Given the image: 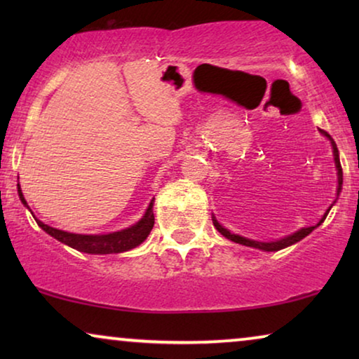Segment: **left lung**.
<instances>
[{
  "label": "left lung",
  "instance_id": "1",
  "mask_svg": "<svg viewBox=\"0 0 359 359\" xmlns=\"http://www.w3.org/2000/svg\"><path fill=\"white\" fill-rule=\"evenodd\" d=\"M320 132H322L323 135L327 137V139H330V142H332V147H333V155H335V165H337V170H338V194H340V191H341V184H343V171H341V165H340V156H338V149H337V144H335V142H333L332 137L328 135L325 130H322V129H320ZM328 210H330V209H328ZM328 210H327V212H325V215H323V219H322L320 222H318L317 225H320V224L323 222V220H325L327 214H328ZM212 220H214V225H215V229H217L219 232L222 233L225 238L232 240V242H235V243L245 245V247H253V248L264 250V252H278V250H283V248H286V247H289V245L296 243V242H299V240H302L304 237H307V235L311 233L312 230L317 227V225H313V227H306V229H301V230H297L296 233L289 235V237H284V238H281V240H278V242H269V243H264V242H255V240H248V238H245V237H240V235L230 233L227 229H224L222 225H220V224L217 222V220H215V217H212Z\"/></svg>",
  "mask_w": 359,
  "mask_h": 359
}]
</instances>
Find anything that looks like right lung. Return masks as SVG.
I'll use <instances>...</instances> for the list:
<instances>
[{"instance_id":"1","label":"right lung","mask_w":359,"mask_h":359,"mask_svg":"<svg viewBox=\"0 0 359 359\" xmlns=\"http://www.w3.org/2000/svg\"><path fill=\"white\" fill-rule=\"evenodd\" d=\"M18 193L21 198L22 204L27 205L26 199H24L22 191L18 184ZM36 219V217H34ZM36 222L42 230H46L48 235H52L53 238H57L58 242L68 245V247L78 250V252L85 253H95V255H109V253H122L127 250L135 248L137 245H140L144 240L149 237L150 230L154 229L155 224V215H154V201H151L149 209L144 217H142L135 225H132L129 229L121 230V232H112L107 235H80V233H70L63 232V230L53 229L50 225L41 222L36 219Z\"/></svg>"}]
</instances>
